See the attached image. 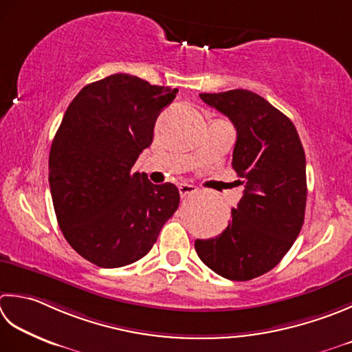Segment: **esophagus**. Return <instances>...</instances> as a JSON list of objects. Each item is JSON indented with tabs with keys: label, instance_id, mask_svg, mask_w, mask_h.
I'll return each instance as SVG.
<instances>
[{
	"label": "esophagus",
	"instance_id": "obj_1",
	"mask_svg": "<svg viewBox=\"0 0 352 352\" xmlns=\"http://www.w3.org/2000/svg\"><path fill=\"white\" fill-rule=\"evenodd\" d=\"M178 190H180V195L184 198V197H188L190 194H194V192H197V186L190 184V183H182L180 186H178Z\"/></svg>",
	"mask_w": 352,
	"mask_h": 352
}]
</instances>
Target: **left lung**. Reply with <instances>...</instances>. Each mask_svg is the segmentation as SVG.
Returning <instances> with one entry per match:
<instances>
[{
	"mask_svg": "<svg viewBox=\"0 0 352 352\" xmlns=\"http://www.w3.org/2000/svg\"><path fill=\"white\" fill-rule=\"evenodd\" d=\"M199 98L236 128L232 166L244 195L227 229L197 239L199 259L219 276L250 280L276 267L304 224L305 153L293 122L249 89L201 93Z\"/></svg>",
	"mask_w": 352,
	"mask_h": 352,
	"instance_id": "8db88e82",
	"label": "left lung"
}]
</instances>
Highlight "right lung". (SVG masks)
Segmentation results:
<instances>
[{"instance_id":"obj_1","label":"right lung","mask_w":352,"mask_h":352,"mask_svg":"<svg viewBox=\"0 0 352 352\" xmlns=\"http://www.w3.org/2000/svg\"><path fill=\"white\" fill-rule=\"evenodd\" d=\"M177 91L117 73L82 88L67 108L48 157V183L65 239L94 265L142 259L178 209L175 184L133 172Z\"/></svg>"}]
</instances>
